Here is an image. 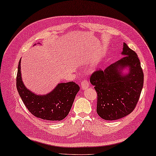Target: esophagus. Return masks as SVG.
Segmentation results:
<instances>
[{
	"label": "esophagus",
	"mask_w": 156,
	"mask_h": 156,
	"mask_svg": "<svg viewBox=\"0 0 156 156\" xmlns=\"http://www.w3.org/2000/svg\"><path fill=\"white\" fill-rule=\"evenodd\" d=\"M88 86H89V85H88V82L87 80H85L81 81V89L85 90V89H86V88H88Z\"/></svg>",
	"instance_id": "34e87169"
}]
</instances>
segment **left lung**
<instances>
[{
	"mask_svg": "<svg viewBox=\"0 0 156 156\" xmlns=\"http://www.w3.org/2000/svg\"><path fill=\"white\" fill-rule=\"evenodd\" d=\"M121 55L123 57L119 61L105 70L93 73L90 79L98 94L97 113L107 121L130 114L135 108L143 88L144 73L137 55L126 43Z\"/></svg>",
	"mask_w": 156,
	"mask_h": 156,
	"instance_id": "left-lung-1",
	"label": "left lung"
}]
</instances>
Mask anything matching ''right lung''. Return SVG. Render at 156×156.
Listing matches in <instances>:
<instances>
[{"label":"right lung","mask_w":156,"mask_h":156,"mask_svg":"<svg viewBox=\"0 0 156 156\" xmlns=\"http://www.w3.org/2000/svg\"><path fill=\"white\" fill-rule=\"evenodd\" d=\"M16 88L28 111L33 116L49 121H61L66 118L80 90V86L73 81H70L58 83L47 94L37 95L32 92L26 87L22 81L21 59L18 66Z\"/></svg>","instance_id":"obj_1"}]
</instances>
